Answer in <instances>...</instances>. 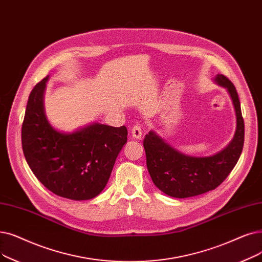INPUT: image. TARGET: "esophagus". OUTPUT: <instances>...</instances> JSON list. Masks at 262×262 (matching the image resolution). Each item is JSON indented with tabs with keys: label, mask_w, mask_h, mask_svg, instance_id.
<instances>
[{
	"label": "esophagus",
	"mask_w": 262,
	"mask_h": 262,
	"mask_svg": "<svg viewBox=\"0 0 262 262\" xmlns=\"http://www.w3.org/2000/svg\"><path fill=\"white\" fill-rule=\"evenodd\" d=\"M130 134L135 139H141V136H142L141 127L139 126V125H135V126L132 128Z\"/></svg>",
	"instance_id": "34e87169"
}]
</instances>
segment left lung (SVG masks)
Returning a JSON list of instances; mask_svg holds the SVG:
<instances>
[{
	"label": "left lung",
	"mask_w": 262,
	"mask_h": 262,
	"mask_svg": "<svg viewBox=\"0 0 262 262\" xmlns=\"http://www.w3.org/2000/svg\"><path fill=\"white\" fill-rule=\"evenodd\" d=\"M214 81L228 91L236 117L234 137L224 150L212 156H189L169 145L153 130L145 135L147 170L156 187L170 197L188 198L215 189L232 171L242 153L244 120L237 92L224 75L219 74Z\"/></svg>",
	"instance_id": "1"
}]
</instances>
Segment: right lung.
I'll return each instance as SVG.
<instances>
[{"label": "right lung", "mask_w": 262, "mask_h": 262, "mask_svg": "<svg viewBox=\"0 0 262 262\" xmlns=\"http://www.w3.org/2000/svg\"><path fill=\"white\" fill-rule=\"evenodd\" d=\"M49 76L29 96L21 141L27 163L53 194L72 200L99 195L127 141V128L92 123L73 133L56 130L48 122L43 93Z\"/></svg>", "instance_id": "right-lung-1"}]
</instances>
